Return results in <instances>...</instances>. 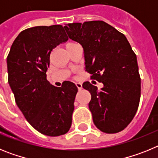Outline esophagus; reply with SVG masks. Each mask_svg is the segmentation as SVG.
Wrapping results in <instances>:
<instances>
[{
	"label": "esophagus",
	"instance_id": "34e87169",
	"mask_svg": "<svg viewBox=\"0 0 158 158\" xmlns=\"http://www.w3.org/2000/svg\"><path fill=\"white\" fill-rule=\"evenodd\" d=\"M76 85L77 87L78 90H81L82 89V84L81 82H76Z\"/></svg>",
	"mask_w": 158,
	"mask_h": 158
}]
</instances>
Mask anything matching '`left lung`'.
<instances>
[{
	"instance_id": "8db88e82",
	"label": "left lung",
	"mask_w": 158,
	"mask_h": 158,
	"mask_svg": "<svg viewBox=\"0 0 158 158\" xmlns=\"http://www.w3.org/2000/svg\"><path fill=\"white\" fill-rule=\"evenodd\" d=\"M64 27L69 39L83 47L92 79L104 84L100 91L88 81L82 85L91 93L89 107L95 126L107 134L123 131L136 114L141 96L137 57L126 36L101 20Z\"/></svg>"
}]
</instances>
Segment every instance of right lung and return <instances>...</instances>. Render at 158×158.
I'll use <instances>...</instances> for the list:
<instances>
[{"mask_svg": "<svg viewBox=\"0 0 158 158\" xmlns=\"http://www.w3.org/2000/svg\"><path fill=\"white\" fill-rule=\"evenodd\" d=\"M68 40L62 25L25 29L7 57L8 81L19 110L36 131L47 136L66 134L72 124L77 88L65 81L61 87L47 80L52 50Z\"/></svg>", "mask_w": 158, "mask_h": 158, "instance_id": "obj_1", "label": "right lung"}]
</instances>
